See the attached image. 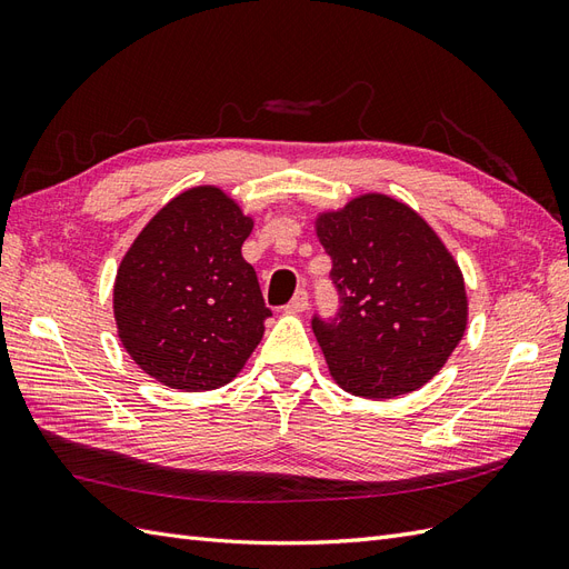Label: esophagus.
<instances>
[{
	"label": "esophagus",
	"instance_id": "34e87169",
	"mask_svg": "<svg viewBox=\"0 0 569 569\" xmlns=\"http://www.w3.org/2000/svg\"><path fill=\"white\" fill-rule=\"evenodd\" d=\"M308 308V291L306 289H299L297 295H295V299H291L287 306H284V311L287 313H303Z\"/></svg>",
	"mask_w": 569,
	"mask_h": 569
}]
</instances>
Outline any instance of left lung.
<instances>
[{
	"instance_id": "left-lung-1",
	"label": "left lung",
	"mask_w": 569,
	"mask_h": 569,
	"mask_svg": "<svg viewBox=\"0 0 569 569\" xmlns=\"http://www.w3.org/2000/svg\"><path fill=\"white\" fill-rule=\"evenodd\" d=\"M332 258L335 318L313 332L341 389L366 399L420 389L443 368L468 325L458 263L437 232L387 194H363L316 220Z\"/></svg>"
}]
</instances>
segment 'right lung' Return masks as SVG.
I'll return each mask as SVG.
<instances>
[{
  "mask_svg": "<svg viewBox=\"0 0 569 569\" xmlns=\"http://www.w3.org/2000/svg\"><path fill=\"white\" fill-rule=\"evenodd\" d=\"M253 220L218 187H192L137 234L113 284L118 337L170 389L209 391L244 368L270 308L242 244Z\"/></svg>",
  "mask_w": 569,
  "mask_h": 569,
  "instance_id": "right-lung-1",
  "label": "right lung"
}]
</instances>
